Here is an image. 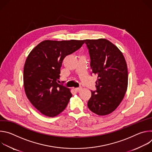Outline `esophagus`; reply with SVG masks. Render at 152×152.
<instances>
[{"label": "esophagus", "instance_id": "obj_1", "mask_svg": "<svg viewBox=\"0 0 152 152\" xmlns=\"http://www.w3.org/2000/svg\"><path fill=\"white\" fill-rule=\"evenodd\" d=\"M82 90V87H79V88H75V90L76 91H80Z\"/></svg>", "mask_w": 152, "mask_h": 152}]
</instances>
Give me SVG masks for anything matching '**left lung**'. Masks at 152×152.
<instances>
[{
	"label": "left lung",
	"mask_w": 152,
	"mask_h": 152,
	"mask_svg": "<svg viewBox=\"0 0 152 152\" xmlns=\"http://www.w3.org/2000/svg\"><path fill=\"white\" fill-rule=\"evenodd\" d=\"M92 70L97 76L96 90L91 91L88 107L99 115L113 112L124 98L128 73L124 57L118 48L106 39H85Z\"/></svg>",
	"instance_id": "1"
}]
</instances>
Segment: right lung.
<instances>
[{
  "label": "right lung",
  "instance_id": "obj_1",
  "mask_svg": "<svg viewBox=\"0 0 152 152\" xmlns=\"http://www.w3.org/2000/svg\"><path fill=\"white\" fill-rule=\"evenodd\" d=\"M83 40L41 42L29 54L24 66L25 93L41 114L53 117L66 107L72 94L58 83L62 61L80 49Z\"/></svg>",
  "mask_w": 152,
  "mask_h": 152
}]
</instances>
